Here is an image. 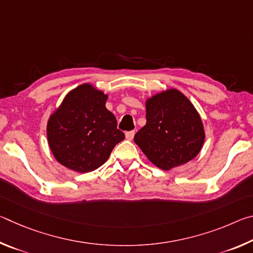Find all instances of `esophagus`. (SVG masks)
<instances>
[{"mask_svg": "<svg viewBox=\"0 0 253 253\" xmlns=\"http://www.w3.org/2000/svg\"><path fill=\"white\" fill-rule=\"evenodd\" d=\"M134 135H135V131L134 130H130V131H127L125 136H126V139L128 140H131L132 138H134Z\"/></svg>", "mask_w": 253, "mask_h": 253, "instance_id": "34e87169", "label": "esophagus"}]
</instances>
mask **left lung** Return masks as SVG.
<instances>
[{
    "instance_id": "8db88e82",
    "label": "left lung",
    "mask_w": 253,
    "mask_h": 253,
    "mask_svg": "<svg viewBox=\"0 0 253 253\" xmlns=\"http://www.w3.org/2000/svg\"><path fill=\"white\" fill-rule=\"evenodd\" d=\"M146 125L134 142L158 169L185 164L203 147L205 131L193 104L177 89H168L146 100Z\"/></svg>"
}]
</instances>
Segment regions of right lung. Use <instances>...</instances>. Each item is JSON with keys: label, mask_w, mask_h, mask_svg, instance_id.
Returning a JSON list of instances; mask_svg holds the SVG:
<instances>
[{"label": "right lung", "mask_w": 253, "mask_h": 253, "mask_svg": "<svg viewBox=\"0 0 253 253\" xmlns=\"http://www.w3.org/2000/svg\"><path fill=\"white\" fill-rule=\"evenodd\" d=\"M108 96L90 84L67 93L46 125L48 144L65 168L79 173L95 170L108 160L113 148L125 138L117 121L106 108Z\"/></svg>", "instance_id": "obj_1"}]
</instances>
